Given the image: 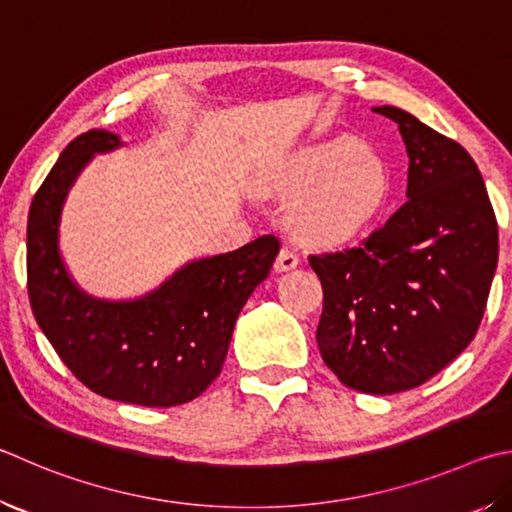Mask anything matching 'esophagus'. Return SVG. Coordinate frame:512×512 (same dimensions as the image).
<instances>
[{
	"mask_svg": "<svg viewBox=\"0 0 512 512\" xmlns=\"http://www.w3.org/2000/svg\"><path fill=\"white\" fill-rule=\"evenodd\" d=\"M300 264V255H297V250L284 246L280 250V255L275 259V271L277 273H284V271H293V268Z\"/></svg>",
	"mask_w": 512,
	"mask_h": 512,
	"instance_id": "esophagus-1",
	"label": "esophagus"
}]
</instances>
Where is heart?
Listing matches in <instances>:
<instances>
[{
	"label": "heart",
	"instance_id": "heart-1",
	"mask_svg": "<svg viewBox=\"0 0 512 512\" xmlns=\"http://www.w3.org/2000/svg\"><path fill=\"white\" fill-rule=\"evenodd\" d=\"M266 190L302 194L297 221L313 237L358 232L383 208L389 192L385 163L349 138L318 143L293 154L264 176Z\"/></svg>",
	"mask_w": 512,
	"mask_h": 512
}]
</instances>
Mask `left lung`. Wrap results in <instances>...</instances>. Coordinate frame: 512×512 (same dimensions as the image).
Listing matches in <instances>:
<instances>
[{
	"instance_id": "8db88e82",
	"label": "left lung",
	"mask_w": 512,
	"mask_h": 512,
	"mask_svg": "<svg viewBox=\"0 0 512 512\" xmlns=\"http://www.w3.org/2000/svg\"><path fill=\"white\" fill-rule=\"evenodd\" d=\"M410 156L407 201L358 246L311 255L324 304L318 347L362 394L423 385L470 345L486 311L499 232L486 183L463 147L398 107Z\"/></svg>"
}]
</instances>
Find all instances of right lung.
Segmentation results:
<instances>
[{"label": "right lung", "instance_id": "1", "mask_svg": "<svg viewBox=\"0 0 512 512\" xmlns=\"http://www.w3.org/2000/svg\"><path fill=\"white\" fill-rule=\"evenodd\" d=\"M120 145L116 134L89 129L64 147L35 192L26 228L31 309L64 365L91 392L172 407L206 392L221 374L237 315L271 273L280 241L264 235L232 253L197 259L138 300L87 295L60 257V215L82 167Z\"/></svg>", "mask_w": 512, "mask_h": 512}]
</instances>
